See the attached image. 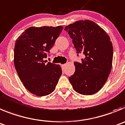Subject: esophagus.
<instances>
[{
	"instance_id": "1",
	"label": "esophagus",
	"mask_w": 125,
	"mask_h": 125,
	"mask_svg": "<svg viewBox=\"0 0 125 125\" xmlns=\"http://www.w3.org/2000/svg\"><path fill=\"white\" fill-rule=\"evenodd\" d=\"M66 66V64H62L61 65V67H62V69H64Z\"/></svg>"
}]
</instances>
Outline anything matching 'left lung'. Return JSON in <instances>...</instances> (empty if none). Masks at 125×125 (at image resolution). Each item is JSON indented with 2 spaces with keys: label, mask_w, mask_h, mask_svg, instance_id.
<instances>
[{
  "label": "left lung",
  "mask_w": 125,
  "mask_h": 125,
  "mask_svg": "<svg viewBox=\"0 0 125 125\" xmlns=\"http://www.w3.org/2000/svg\"><path fill=\"white\" fill-rule=\"evenodd\" d=\"M78 54H84L81 62H74L75 71L69 77L77 93L90 95L98 92L111 72L113 46L107 33L89 20H79L65 27Z\"/></svg>",
  "instance_id": "1"
}]
</instances>
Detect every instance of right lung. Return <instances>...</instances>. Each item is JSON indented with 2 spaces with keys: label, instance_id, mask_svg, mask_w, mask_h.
Returning <instances> with one entry per match:
<instances>
[{
  "label": "right lung",
  "instance_id": "add662e5",
  "mask_svg": "<svg viewBox=\"0 0 125 125\" xmlns=\"http://www.w3.org/2000/svg\"><path fill=\"white\" fill-rule=\"evenodd\" d=\"M62 29V26L31 27L16 40L15 67L25 87L36 96L52 93L62 74L59 65L45 64L44 58Z\"/></svg>",
  "mask_w": 125,
  "mask_h": 125
}]
</instances>
